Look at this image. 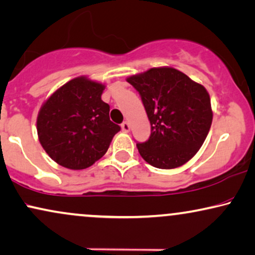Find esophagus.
<instances>
[{
    "label": "esophagus",
    "mask_w": 255,
    "mask_h": 255,
    "mask_svg": "<svg viewBox=\"0 0 255 255\" xmlns=\"http://www.w3.org/2000/svg\"><path fill=\"white\" fill-rule=\"evenodd\" d=\"M121 128L124 131H129V124L127 121H124L121 125Z\"/></svg>",
    "instance_id": "esophagus-1"
}]
</instances>
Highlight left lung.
<instances>
[{"mask_svg":"<svg viewBox=\"0 0 255 255\" xmlns=\"http://www.w3.org/2000/svg\"><path fill=\"white\" fill-rule=\"evenodd\" d=\"M127 81L137 90L150 121V136L136 142L138 153L161 169L182 166L207 137L213 119L204 86L174 68H151Z\"/></svg>","mask_w":255,"mask_h":255,"instance_id":"8db88e82","label":"left lung"}]
</instances>
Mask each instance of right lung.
<instances>
[{
  "mask_svg": "<svg viewBox=\"0 0 255 255\" xmlns=\"http://www.w3.org/2000/svg\"><path fill=\"white\" fill-rule=\"evenodd\" d=\"M105 86L76 77L59 88L42 106L37 134L47 154L69 169L88 168L107 151L121 127L109 119L101 100Z\"/></svg>",
  "mask_w": 255,
  "mask_h": 255,
  "instance_id": "1",
  "label": "right lung"
}]
</instances>
